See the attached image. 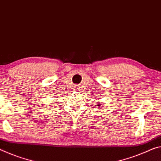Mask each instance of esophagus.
<instances>
[{
	"instance_id": "esophagus-1",
	"label": "esophagus",
	"mask_w": 161,
	"mask_h": 161,
	"mask_svg": "<svg viewBox=\"0 0 161 161\" xmlns=\"http://www.w3.org/2000/svg\"><path fill=\"white\" fill-rule=\"evenodd\" d=\"M78 89H79V88H78V86H75V91H77V90H79Z\"/></svg>"
}]
</instances>
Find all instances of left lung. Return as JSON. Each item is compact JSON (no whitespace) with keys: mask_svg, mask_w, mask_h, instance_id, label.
<instances>
[{"mask_svg":"<svg viewBox=\"0 0 161 161\" xmlns=\"http://www.w3.org/2000/svg\"><path fill=\"white\" fill-rule=\"evenodd\" d=\"M100 104H101L100 103H99V104H98V105H97V106H98V108H99V107H100Z\"/></svg>","mask_w":161,"mask_h":161,"instance_id":"obj_1","label":"left lung"}]
</instances>
